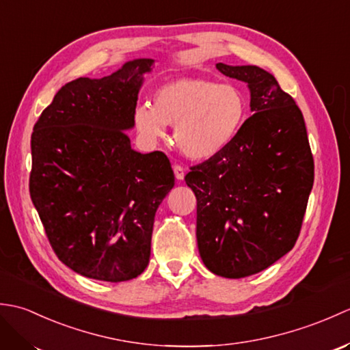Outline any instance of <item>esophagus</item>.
<instances>
[{"label":"esophagus","instance_id":"34e87169","mask_svg":"<svg viewBox=\"0 0 350 350\" xmlns=\"http://www.w3.org/2000/svg\"><path fill=\"white\" fill-rule=\"evenodd\" d=\"M173 171H174L176 179H177V180H182L183 177H185V173H187V168L179 165V163H176V165L173 167Z\"/></svg>","mask_w":350,"mask_h":350}]
</instances>
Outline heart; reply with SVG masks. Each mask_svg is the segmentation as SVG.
Returning <instances> with one entry per match:
<instances>
[{"instance_id":"b5f03b06","label":"heart","mask_w":350,"mask_h":350,"mask_svg":"<svg viewBox=\"0 0 350 350\" xmlns=\"http://www.w3.org/2000/svg\"><path fill=\"white\" fill-rule=\"evenodd\" d=\"M248 116L247 94L232 83L204 78H180L161 85L153 105H139L133 126L144 139L165 138L174 124V141L191 159H207L232 143Z\"/></svg>"}]
</instances>
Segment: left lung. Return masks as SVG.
<instances>
[{
  "label": "left lung",
  "mask_w": 350,
  "mask_h": 350,
  "mask_svg": "<svg viewBox=\"0 0 350 350\" xmlns=\"http://www.w3.org/2000/svg\"><path fill=\"white\" fill-rule=\"evenodd\" d=\"M217 69L248 84L254 114L224 150L191 167L185 180L197 197L203 263L221 277L243 278L295 247L314 161L301 109L272 73L222 63Z\"/></svg>",
  "instance_id": "left-lung-1"
}]
</instances>
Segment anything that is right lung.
<instances>
[{
  "instance_id": "1",
  "label": "right lung",
  "mask_w": 350,
  "mask_h": 350,
  "mask_svg": "<svg viewBox=\"0 0 350 350\" xmlns=\"http://www.w3.org/2000/svg\"><path fill=\"white\" fill-rule=\"evenodd\" d=\"M153 60L62 87L31 135L29 196L55 256L87 278L128 281L148 265L154 213L174 174L165 153L131 148Z\"/></svg>"
}]
</instances>
